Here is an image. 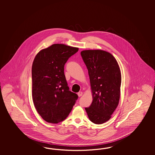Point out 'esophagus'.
I'll list each match as a JSON object with an SVG mask.
<instances>
[{
  "mask_svg": "<svg viewBox=\"0 0 155 155\" xmlns=\"http://www.w3.org/2000/svg\"><path fill=\"white\" fill-rule=\"evenodd\" d=\"M82 94H83L82 92H81V91H80V92L78 93V95L79 96V97H80V96H81L82 95Z\"/></svg>",
  "mask_w": 155,
  "mask_h": 155,
  "instance_id": "esophagus-1",
  "label": "esophagus"
}]
</instances>
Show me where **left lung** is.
<instances>
[{
  "label": "left lung",
  "instance_id": "1",
  "mask_svg": "<svg viewBox=\"0 0 155 155\" xmlns=\"http://www.w3.org/2000/svg\"><path fill=\"white\" fill-rule=\"evenodd\" d=\"M81 55L88 70L92 100L86 107L90 120L102 124L111 117L119 104L121 75L112 54L101 50H87Z\"/></svg>",
  "mask_w": 155,
  "mask_h": 155
}]
</instances>
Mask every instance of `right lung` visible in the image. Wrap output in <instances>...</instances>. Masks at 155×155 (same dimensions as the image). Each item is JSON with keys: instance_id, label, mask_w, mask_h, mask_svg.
Returning <instances> with one entry per match:
<instances>
[{"instance_id": "right-lung-1", "label": "right lung", "mask_w": 155, "mask_h": 155, "mask_svg": "<svg viewBox=\"0 0 155 155\" xmlns=\"http://www.w3.org/2000/svg\"><path fill=\"white\" fill-rule=\"evenodd\" d=\"M79 48L55 44L40 50L32 65V97L37 112L45 121L58 124L69 115L78 95L70 91L64 65Z\"/></svg>"}]
</instances>
